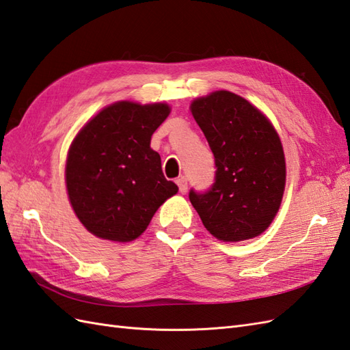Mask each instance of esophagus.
Returning <instances> with one entry per match:
<instances>
[{
	"label": "esophagus",
	"instance_id": "esophagus-1",
	"mask_svg": "<svg viewBox=\"0 0 350 350\" xmlns=\"http://www.w3.org/2000/svg\"><path fill=\"white\" fill-rule=\"evenodd\" d=\"M177 186H178V191H180V193H186L188 192V182H186L185 177H178L176 180Z\"/></svg>",
	"mask_w": 350,
	"mask_h": 350
}]
</instances>
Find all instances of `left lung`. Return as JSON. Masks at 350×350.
I'll return each instance as SVG.
<instances>
[{
    "mask_svg": "<svg viewBox=\"0 0 350 350\" xmlns=\"http://www.w3.org/2000/svg\"><path fill=\"white\" fill-rule=\"evenodd\" d=\"M189 110L215 155L216 182L189 200L206 230L221 241L261 235L278 215L286 185V161L271 120L243 96L215 91Z\"/></svg>",
    "mask_w": 350,
    "mask_h": 350,
    "instance_id": "obj_1",
    "label": "left lung"
}]
</instances>
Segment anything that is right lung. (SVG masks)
<instances>
[{
    "label": "right lung",
    "instance_id": "1",
    "mask_svg": "<svg viewBox=\"0 0 350 350\" xmlns=\"http://www.w3.org/2000/svg\"><path fill=\"white\" fill-rule=\"evenodd\" d=\"M172 107L167 103L116 101L89 119L72 138L65 161L71 208L85 228L103 240L133 241L153 215L177 193L167 180L152 134Z\"/></svg>",
    "mask_w": 350,
    "mask_h": 350
}]
</instances>
